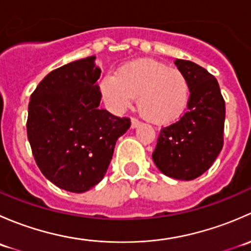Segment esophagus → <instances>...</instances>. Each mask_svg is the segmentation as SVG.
<instances>
[{"mask_svg":"<svg viewBox=\"0 0 251 251\" xmlns=\"http://www.w3.org/2000/svg\"><path fill=\"white\" fill-rule=\"evenodd\" d=\"M140 126H141V123L137 120V119H132V120H131V127L137 128L140 127Z\"/></svg>","mask_w":251,"mask_h":251,"instance_id":"34e87169","label":"esophagus"}]
</instances>
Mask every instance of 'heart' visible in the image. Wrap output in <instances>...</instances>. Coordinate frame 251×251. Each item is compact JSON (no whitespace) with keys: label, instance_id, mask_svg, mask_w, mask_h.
<instances>
[{"label":"heart","instance_id":"obj_1","mask_svg":"<svg viewBox=\"0 0 251 251\" xmlns=\"http://www.w3.org/2000/svg\"><path fill=\"white\" fill-rule=\"evenodd\" d=\"M100 92L114 111H124L137 97V108L154 124H170L183 115L191 87L186 75L153 59L126 63L100 81Z\"/></svg>","mask_w":251,"mask_h":251}]
</instances>
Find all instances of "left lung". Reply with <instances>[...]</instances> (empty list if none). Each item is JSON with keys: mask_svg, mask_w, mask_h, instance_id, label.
<instances>
[{"mask_svg": "<svg viewBox=\"0 0 251 251\" xmlns=\"http://www.w3.org/2000/svg\"><path fill=\"white\" fill-rule=\"evenodd\" d=\"M191 87L188 107L182 118L161 128L153 158L164 175L191 181L212 165L224 146L226 107L217 80L193 62L176 59Z\"/></svg>", "mask_w": 251, "mask_h": 251, "instance_id": "1", "label": "left lung"}]
</instances>
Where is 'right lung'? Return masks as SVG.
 I'll list each match as a JSON object with an SVG mask.
<instances>
[{
    "mask_svg": "<svg viewBox=\"0 0 251 251\" xmlns=\"http://www.w3.org/2000/svg\"><path fill=\"white\" fill-rule=\"evenodd\" d=\"M96 55L53 70L30 97L27 140L48 181L73 193L100 183L128 119L100 109Z\"/></svg>",
    "mask_w": 251,
    "mask_h": 251,
    "instance_id": "obj_1",
    "label": "right lung"
}]
</instances>
